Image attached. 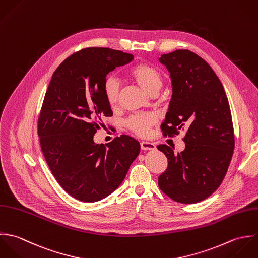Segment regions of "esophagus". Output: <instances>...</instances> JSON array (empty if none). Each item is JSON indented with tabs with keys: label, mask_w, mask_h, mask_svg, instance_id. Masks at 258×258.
<instances>
[{
	"label": "esophagus",
	"mask_w": 258,
	"mask_h": 258,
	"mask_svg": "<svg viewBox=\"0 0 258 258\" xmlns=\"http://www.w3.org/2000/svg\"><path fill=\"white\" fill-rule=\"evenodd\" d=\"M141 148L143 151H154L156 149L154 143H150V142H142L141 143Z\"/></svg>",
	"instance_id": "34e87169"
}]
</instances>
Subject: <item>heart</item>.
<instances>
[{"label":"heart","instance_id":"1","mask_svg":"<svg viewBox=\"0 0 258 258\" xmlns=\"http://www.w3.org/2000/svg\"><path fill=\"white\" fill-rule=\"evenodd\" d=\"M128 77L150 96H156L163 85V77L155 67L142 62L135 66L128 72ZM105 99L110 106H115L119 101V83L116 79L109 77L103 84ZM155 122L153 113H141L131 116L126 120L130 130L139 136H147Z\"/></svg>","mask_w":258,"mask_h":258}]
</instances>
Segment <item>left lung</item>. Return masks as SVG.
<instances>
[{
  "label": "left lung",
  "instance_id": "left-lung-1",
  "mask_svg": "<svg viewBox=\"0 0 258 258\" xmlns=\"http://www.w3.org/2000/svg\"><path fill=\"white\" fill-rule=\"evenodd\" d=\"M158 60L168 71L172 89L161 128L165 136L187 130L181 153L157 146L168 160L158 186L177 203L196 204L218 188L229 166L234 149L229 103L219 79L197 53L176 50Z\"/></svg>",
  "mask_w": 258,
  "mask_h": 258
}]
</instances>
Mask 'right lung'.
<instances>
[{"label": "right lung", "instance_id": "add662e5", "mask_svg": "<svg viewBox=\"0 0 258 258\" xmlns=\"http://www.w3.org/2000/svg\"><path fill=\"white\" fill-rule=\"evenodd\" d=\"M133 59L121 51L88 48L66 58L52 75L38 134L54 178L78 201L95 203L112 194L140 154V143L126 135L105 146L94 141L102 118L112 115L103 92L106 75Z\"/></svg>", "mask_w": 258, "mask_h": 258}]
</instances>
